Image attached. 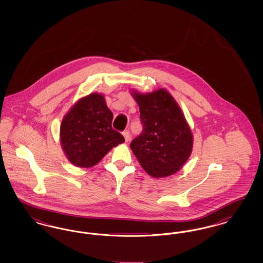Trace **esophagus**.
<instances>
[{"label": "esophagus", "mask_w": 263, "mask_h": 263, "mask_svg": "<svg viewBox=\"0 0 263 263\" xmlns=\"http://www.w3.org/2000/svg\"><path fill=\"white\" fill-rule=\"evenodd\" d=\"M123 137L125 139V142H128L130 140V132L129 130H126L123 132Z\"/></svg>", "instance_id": "obj_1"}]
</instances>
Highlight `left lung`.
<instances>
[{
    "label": "left lung",
    "mask_w": 263,
    "mask_h": 263,
    "mask_svg": "<svg viewBox=\"0 0 263 263\" xmlns=\"http://www.w3.org/2000/svg\"><path fill=\"white\" fill-rule=\"evenodd\" d=\"M139 105L143 131L130 148L144 171L153 177L175 175L186 163L193 135L181 108L164 88L142 93L132 89Z\"/></svg>",
    "instance_id": "8db88e82"
}]
</instances>
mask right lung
Here are the masks:
<instances>
[{
  "label": "right lung",
  "mask_w": 263,
  "mask_h": 263,
  "mask_svg": "<svg viewBox=\"0 0 263 263\" xmlns=\"http://www.w3.org/2000/svg\"><path fill=\"white\" fill-rule=\"evenodd\" d=\"M113 113L104 96L91 92L78 100L63 117L60 143L70 163L91 167L124 137L112 129Z\"/></svg>",
  "instance_id": "obj_1"
}]
</instances>
